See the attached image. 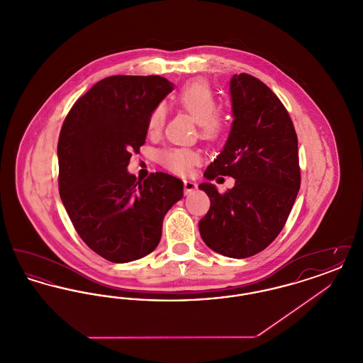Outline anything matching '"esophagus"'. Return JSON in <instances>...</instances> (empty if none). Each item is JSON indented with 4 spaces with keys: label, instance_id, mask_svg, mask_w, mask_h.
<instances>
[{
    "label": "esophagus",
    "instance_id": "obj_1",
    "mask_svg": "<svg viewBox=\"0 0 363 363\" xmlns=\"http://www.w3.org/2000/svg\"><path fill=\"white\" fill-rule=\"evenodd\" d=\"M184 189H185L186 194H189L193 190L197 189V184L191 179H184Z\"/></svg>",
    "mask_w": 363,
    "mask_h": 363
}]
</instances>
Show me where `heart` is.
I'll return each instance as SVG.
<instances>
[{
	"instance_id": "obj_1",
	"label": "heart",
	"mask_w": 363,
	"mask_h": 363,
	"mask_svg": "<svg viewBox=\"0 0 363 363\" xmlns=\"http://www.w3.org/2000/svg\"><path fill=\"white\" fill-rule=\"evenodd\" d=\"M177 104L197 122L199 133L206 140H218L227 128L225 111L216 108V95L204 80H193L182 86L175 95ZM164 107L156 104L148 116L147 128L150 133H159L164 123ZM200 160L196 150L186 147H169L159 152V162L170 172L188 174Z\"/></svg>"
}]
</instances>
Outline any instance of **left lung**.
<instances>
[{
    "label": "left lung",
    "instance_id": "obj_1",
    "mask_svg": "<svg viewBox=\"0 0 363 363\" xmlns=\"http://www.w3.org/2000/svg\"><path fill=\"white\" fill-rule=\"evenodd\" d=\"M230 92L231 132L204 175H228L235 185L225 193L199 185L211 201L199 228L212 250L246 259L274 242L293 209L301 186L298 138L284 104L257 77L234 74Z\"/></svg>",
    "mask_w": 363,
    "mask_h": 363
}]
</instances>
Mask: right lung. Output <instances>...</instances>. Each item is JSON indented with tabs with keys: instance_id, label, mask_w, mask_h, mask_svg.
I'll use <instances>...</instances> for the list:
<instances>
[{
	"instance_id": "obj_1",
	"label": "right lung",
	"mask_w": 363,
	"mask_h": 363,
	"mask_svg": "<svg viewBox=\"0 0 363 363\" xmlns=\"http://www.w3.org/2000/svg\"><path fill=\"white\" fill-rule=\"evenodd\" d=\"M173 91L160 76H110L80 96L58 138V189L72 225L96 255L129 262L155 250L163 218L182 199V181L128 173L148 116Z\"/></svg>"
}]
</instances>
